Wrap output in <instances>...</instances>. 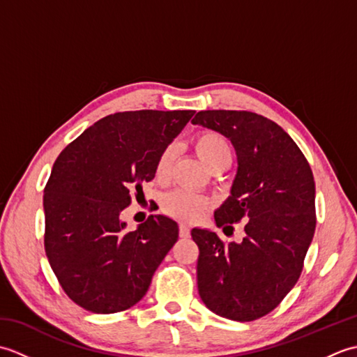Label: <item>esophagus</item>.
<instances>
[{
    "mask_svg": "<svg viewBox=\"0 0 357 357\" xmlns=\"http://www.w3.org/2000/svg\"><path fill=\"white\" fill-rule=\"evenodd\" d=\"M179 236L181 238H188V236H190V229H188L187 224H179Z\"/></svg>",
    "mask_w": 357,
    "mask_h": 357,
    "instance_id": "34e87169",
    "label": "esophagus"
}]
</instances>
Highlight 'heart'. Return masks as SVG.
Wrapping results in <instances>:
<instances>
[{"label": "heart", "instance_id": "1", "mask_svg": "<svg viewBox=\"0 0 357 357\" xmlns=\"http://www.w3.org/2000/svg\"><path fill=\"white\" fill-rule=\"evenodd\" d=\"M193 149L201 161L210 170L216 167H227L231 161V147L225 136L213 130H204L193 138ZM173 164V149H165L156 161V178L165 179L169 176ZM208 207V201L199 195L188 193L184 190L172 192L165 196L162 208L170 215L183 221H196Z\"/></svg>", "mask_w": 357, "mask_h": 357}]
</instances>
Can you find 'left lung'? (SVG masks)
<instances>
[{
	"label": "left lung",
	"instance_id": "obj_1",
	"mask_svg": "<svg viewBox=\"0 0 357 357\" xmlns=\"http://www.w3.org/2000/svg\"><path fill=\"white\" fill-rule=\"evenodd\" d=\"M192 123L224 135L236 150L238 173L231 195L215 211L216 225L225 231L245 222L239 244L192 230L199 296L227 319H259L280 304L304 267L316 229L313 172L290 135L257 113L202 110Z\"/></svg>",
	"mask_w": 357,
	"mask_h": 357
}]
</instances>
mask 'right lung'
Segmentation results:
<instances>
[{"instance_id":"obj_1","label":"right lung","mask_w":357,"mask_h":357,"mask_svg":"<svg viewBox=\"0 0 357 357\" xmlns=\"http://www.w3.org/2000/svg\"><path fill=\"white\" fill-rule=\"evenodd\" d=\"M193 110L119 112L98 121L59 156L44 188V248L66 294L92 313H118L147 293L178 241V224L150 215L138 229L121 219Z\"/></svg>"}]
</instances>
